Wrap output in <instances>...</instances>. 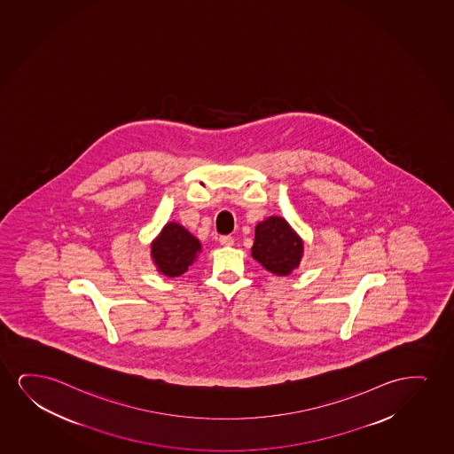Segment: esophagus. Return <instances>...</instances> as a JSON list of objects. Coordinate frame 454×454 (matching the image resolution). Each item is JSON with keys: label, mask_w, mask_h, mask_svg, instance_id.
Instances as JSON below:
<instances>
[{"label": "esophagus", "mask_w": 454, "mask_h": 454, "mask_svg": "<svg viewBox=\"0 0 454 454\" xmlns=\"http://www.w3.org/2000/svg\"><path fill=\"white\" fill-rule=\"evenodd\" d=\"M218 242H220V245H223V247H232L234 245V237L222 236L218 239Z\"/></svg>", "instance_id": "34e87169"}]
</instances>
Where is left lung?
<instances>
[{"label":"left lung","mask_w":454,"mask_h":454,"mask_svg":"<svg viewBox=\"0 0 454 454\" xmlns=\"http://www.w3.org/2000/svg\"><path fill=\"white\" fill-rule=\"evenodd\" d=\"M303 243L286 220L266 218L257 224L254 240L253 257L277 276H288L299 266Z\"/></svg>","instance_id":"left-lung-1"}]
</instances>
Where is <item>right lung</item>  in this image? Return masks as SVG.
Masks as SVG:
<instances>
[{"label": "right lung", "mask_w": 454, "mask_h": 454, "mask_svg": "<svg viewBox=\"0 0 454 454\" xmlns=\"http://www.w3.org/2000/svg\"><path fill=\"white\" fill-rule=\"evenodd\" d=\"M200 242L178 223L166 224L153 243V259L160 272L168 277L182 276L192 265Z\"/></svg>", "instance_id": "add662e5"}]
</instances>
